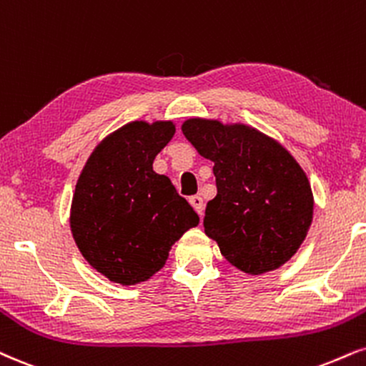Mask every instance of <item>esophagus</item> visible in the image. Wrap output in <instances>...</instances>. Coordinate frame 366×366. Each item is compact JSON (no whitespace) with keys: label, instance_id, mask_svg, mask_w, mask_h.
Masks as SVG:
<instances>
[{"label":"esophagus","instance_id":"obj_1","mask_svg":"<svg viewBox=\"0 0 366 366\" xmlns=\"http://www.w3.org/2000/svg\"><path fill=\"white\" fill-rule=\"evenodd\" d=\"M189 202L192 204V208L197 211V214L202 217V213H204V201H202L201 196H191L189 197Z\"/></svg>","mask_w":366,"mask_h":366}]
</instances>
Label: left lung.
Listing matches in <instances>:
<instances>
[{
	"label": "left lung",
	"instance_id": "8db88e82",
	"mask_svg": "<svg viewBox=\"0 0 366 366\" xmlns=\"http://www.w3.org/2000/svg\"><path fill=\"white\" fill-rule=\"evenodd\" d=\"M182 133L214 164L218 194L204 233L245 274L278 269L305 240L314 218L309 177L278 139L244 122L191 117Z\"/></svg>",
	"mask_w": 366,
	"mask_h": 366
}]
</instances>
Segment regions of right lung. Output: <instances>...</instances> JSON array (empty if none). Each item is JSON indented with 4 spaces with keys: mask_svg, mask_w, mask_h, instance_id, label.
<instances>
[{
    "mask_svg": "<svg viewBox=\"0 0 366 366\" xmlns=\"http://www.w3.org/2000/svg\"><path fill=\"white\" fill-rule=\"evenodd\" d=\"M175 134L174 121H131L94 148L76 180L69 211L74 244L112 283L148 281L172 245L199 223L153 160Z\"/></svg>",
    "mask_w": 366,
    "mask_h": 366,
    "instance_id": "obj_1",
    "label": "right lung"
}]
</instances>
